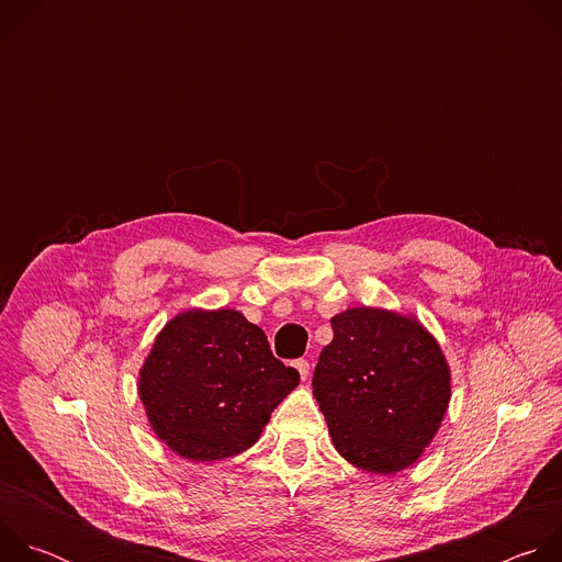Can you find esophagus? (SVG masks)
<instances>
[{
  "label": "esophagus",
  "mask_w": 562,
  "mask_h": 562,
  "mask_svg": "<svg viewBox=\"0 0 562 562\" xmlns=\"http://www.w3.org/2000/svg\"><path fill=\"white\" fill-rule=\"evenodd\" d=\"M293 367L297 369V373H300V378H302V380H306V378H308V362H306L304 358L295 360V362H293Z\"/></svg>",
  "instance_id": "1"
}]
</instances>
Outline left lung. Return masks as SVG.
Instances as JSON below:
<instances>
[{"label": "left lung", "instance_id": "left-lung-1", "mask_svg": "<svg viewBox=\"0 0 562 562\" xmlns=\"http://www.w3.org/2000/svg\"><path fill=\"white\" fill-rule=\"evenodd\" d=\"M334 340L313 371V395L334 447L351 464L395 473L434 440L451 397V371L414 315L353 306L331 317Z\"/></svg>", "mask_w": 562, "mask_h": 562}]
</instances>
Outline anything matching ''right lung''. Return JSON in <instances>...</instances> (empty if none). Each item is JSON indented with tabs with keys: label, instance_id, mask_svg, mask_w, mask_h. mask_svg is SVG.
<instances>
[{
	"label": "right lung",
	"instance_id": "right-lung-1",
	"mask_svg": "<svg viewBox=\"0 0 562 562\" xmlns=\"http://www.w3.org/2000/svg\"><path fill=\"white\" fill-rule=\"evenodd\" d=\"M297 382L243 313L191 308L157 334L137 389L155 436L187 460L211 462L254 447Z\"/></svg>",
	"mask_w": 562,
	"mask_h": 562
}]
</instances>
